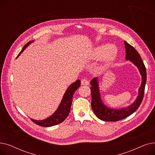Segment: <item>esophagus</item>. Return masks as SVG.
I'll return each mask as SVG.
<instances>
[{
    "mask_svg": "<svg viewBox=\"0 0 155 155\" xmlns=\"http://www.w3.org/2000/svg\"><path fill=\"white\" fill-rule=\"evenodd\" d=\"M81 84L82 85H88L89 84V82L87 79L84 78L82 80V81H81Z\"/></svg>",
    "mask_w": 155,
    "mask_h": 155,
    "instance_id": "esophagus-1",
    "label": "esophagus"
}]
</instances>
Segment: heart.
<instances>
[{
  "instance_id": "1",
  "label": "heart",
  "mask_w": 155,
  "mask_h": 155,
  "mask_svg": "<svg viewBox=\"0 0 155 155\" xmlns=\"http://www.w3.org/2000/svg\"><path fill=\"white\" fill-rule=\"evenodd\" d=\"M94 56L95 58L98 59L106 57L107 64H109L116 60V53L113 45L106 44L97 47L94 50Z\"/></svg>"
}]
</instances>
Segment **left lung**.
I'll return each mask as SVG.
<instances>
[{"mask_svg": "<svg viewBox=\"0 0 155 155\" xmlns=\"http://www.w3.org/2000/svg\"><path fill=\"white\" fill-rule=\"evenodd\" d=\"M126 48V60H129L137 67L141 75V84L139 88L138 94L135 101L128 107L120 109H110L102 102L101 97L98 78H94L91 82L92 102L91 106L96 116L101 120L104 121H118L125 119L134 113L141 105L144 94V88L146 82V71L144 63L141 58L140 54L136 49L131 45L124 41Z\"/></svg>", "mask_w": 155, "mask_h": 155, "instance_id": "left-lung-1", "label": "left lung"}]
</instances>
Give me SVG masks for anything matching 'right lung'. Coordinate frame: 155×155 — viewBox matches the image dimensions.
Listing matches in <instances>:
<instances>
[{"mask_svg":"<svg viewBox=\"0 0 155 155\" xmlns=\"http://www.w3.org/2000/svg\"><path fill=\"white\" fill-rule=\"evenodd\" d=\"M33 42V41H32L28 42L25 46L23 47L21 52L18 55V57L22 53V51L25 50V48L28 46L31 43ZM80 86V80H77L76 82H75L73 84H71L69 87L67 88V91L65 92L63 99L61 100V102L59 105L58 108L54 112L53 114H52L50 117H48L46 119L38 120L31 119L32 121L35 123L36 124L42 126V127H50L53 126H55L58 124L63 121L64 120L66 119L70 111L71 105L72 103V99L73 94L75 92V91L79 88Z\"/></svg>","mask_w":155,"mask_h":155,"instance_id":"add662e5","label":"right lung"}]
</instances>
